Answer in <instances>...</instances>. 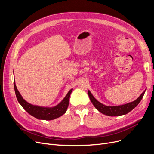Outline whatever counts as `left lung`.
<instances>
[{
    "label": "left lung",
    "mask_w": 154,
    "mask_h": 154,
    "mask_svg": "<svg viewBox=\"0 0 154 154\" xmlns=\"http://www.w3.org/2000/svg\"><path fill=\"white\" fill-rule=\"evenodd\" d=\"M144 92H145V91H144L140 95V96L135 101L127 104L115 106H106L101 103L100 102L97 101L94 98V97L92 96V94L89 91H88V94L93 105H94L95 106V108L99 112H100L101 113L109 116H118L127 114L132 109H134L135 107L139 104V102H140V101L143 98Z\"/></svg>",
    "instance_id": "left-lung-1"
}]
</instances>
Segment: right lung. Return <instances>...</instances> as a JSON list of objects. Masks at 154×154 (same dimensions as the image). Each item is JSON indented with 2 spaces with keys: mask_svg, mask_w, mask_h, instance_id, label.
I'll use <instances>...</instances> for the list:
<instances>
[{
  "mask_svg": "<svg viewBox=\"0 0 154 154\" xmlns=\"http://www.w3.org/2000/svg\"><path fill=\"white\" fill-rule=\"evenodd\" d=\"M14 87H15L17 98L23 108L31 116L39 119L44 120L54 119L60 117L66 112L69 105L70 95L72 92V90H70L61 103H60L58 105L53 107V108H45V107L32 105L27 103L22 98L19 92L17 90L16 85H14Z\"/></svg>",
  "mask_w": 154,
  "mask_h": 154,
  "instance_id": "add662e5",
  "label": "right lung"
}]
</instances>
